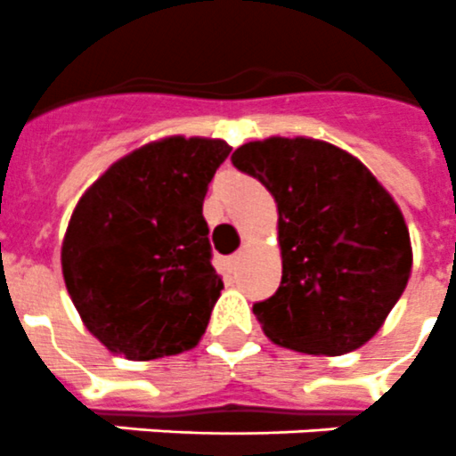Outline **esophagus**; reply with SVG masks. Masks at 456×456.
I'll use <instances>...</instances> for the list:
<instances>
[{"mask_svg": "<svg viewBox=\"0 0 456 456\" xmlns=\"http://www.w3.org/2000/svg\"><path fill=\"white\" fill-rule=\"evenodd\" d=\"M240 259H243V250H239L236 255H232V257H229V266H232V269H236V266L240 264Z\"/></svg>", "mask_w": 456, "mask_h": 456, "instance_id": "1", "label": "esophagus"}]
</instances>
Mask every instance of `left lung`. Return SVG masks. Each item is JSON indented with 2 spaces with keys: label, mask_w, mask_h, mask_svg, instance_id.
Returning a JSON list of instances; mask_svg holds the SVG:
<instances>
[{
  "label": "left lung",
  "mask_w": 456,
  "mask_h": 456,
  "mask_svg": "<svg viewBox=\"0 0 456 456\" xmlns=\"http://www.w3.org/2000/svg\"><path fill=\"white\" fill-rule=\"evenodd\" d=\"M232 162L278 204L281 287L252 305L264 334L324 357L364 346L412 269L411 234L392 194L357 157L305 136L250 141Z\"/></svg>",
  "instance_id": "obj_1"
}]
</instances>
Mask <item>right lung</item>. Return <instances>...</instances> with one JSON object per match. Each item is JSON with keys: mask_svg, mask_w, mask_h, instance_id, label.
Returning <instances> with one entry per match:
<instances>
[{"mask_svg": "<svg viewBox=\"0 0 456 456\" xmlns=\"http://www.w3.org/2000/svg\"><path fill=\"white\" fill-rule=\"evenodd\" d=\"M232 152L222 139L152 141L110 164L76 204L62 273L80 320L113 354L192 350L220 299L204 197Z\"/></svg>", "mask_w": 456, "mask_h": 456, "instance_id": "right-lung-1", "label": "right lung"}]
</instances>
